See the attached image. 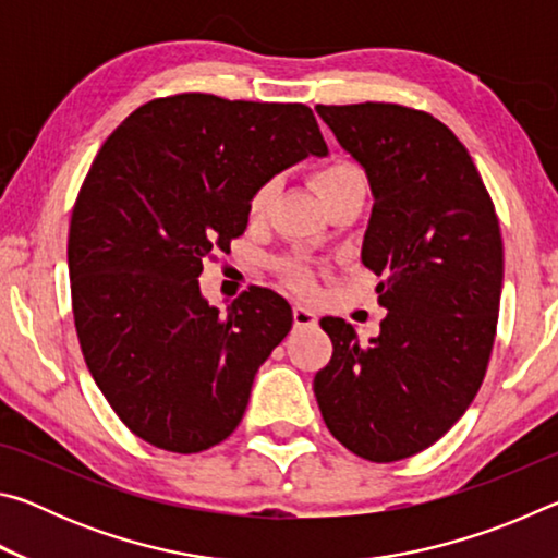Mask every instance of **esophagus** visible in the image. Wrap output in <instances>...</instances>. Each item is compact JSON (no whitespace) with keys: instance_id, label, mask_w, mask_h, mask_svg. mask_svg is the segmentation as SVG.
Here are the masks:
<instances>
[{"instance_id":"obj_1","label":"esophagus","mask_w":558,"mask_h":558,"mask_svg":"<svg viewBox=\"0 0 558 558\" xmlns=\"http://www.w3.org/2000/svg\"><path fill=\"white\" fill-rule=\"evenodd\" d=\"M292 319H295V327H315L317 325V313L313 307L295 305V310H292Z\"/></svg>"}]
</instances>
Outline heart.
<instances>
[{
    "mask_svg": "<svg viewBox=\"0 0 558 558\" xmlns=\"http://www.w3.org/2000/svg\"><path fill=\"white\" fill-rule=\"evenodd\" d=\"M313 182H315L319 199H327V196H332L335 192H339V189L352 186V184H362V174H359L356 167H352V165L332 162V165H327L323 169H317ZM272 189H276L272 184H266V186L258 189L256 196H253V202H251V214L253 216H260L263 211L268 209V204L272 199ZM290 276L295 282H300V286H307V282H310L307 272L302 270L300 266H290Z\"/></svg>",
    "mask_w": 558,
    "mask_h": 558,
    "instance_id": "b5f03b06",
    "label": "heart"
}]
</instances>
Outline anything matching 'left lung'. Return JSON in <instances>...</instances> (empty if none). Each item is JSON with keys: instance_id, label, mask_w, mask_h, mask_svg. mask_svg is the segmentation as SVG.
I'll list each match as a JSON object with an SVG mask.
<instances>
[{"instance_id": "8db88e82", "label": "left lung", "mask_w": 558, "mask_h": 558, "mask_svg": "<svg viewBox=\"0 0 558 558\" xmlns=\"http://www.w3.org/2000/svg\"><path fill=\"white\" fill-rule=\"evenodd\" d=\"M315 110L369 182L362 263L381 276L386 317L369 342L342 317L319 319L335 352L313 389L344 448L403 460L446 436L485 379L502 295L499 221L465 145L428 112Z\"/></svg>"}]
</instances>
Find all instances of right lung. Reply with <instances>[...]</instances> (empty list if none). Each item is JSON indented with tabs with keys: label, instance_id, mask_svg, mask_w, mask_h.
<instances>
[{
	"label": "right lung",
	"instance_id": "right-lung-1",
	"mask_svg": "<svg viewBox=\"0 0 558 558\" xmlns=\"http://www.w3.org/2000/svg\"><path fill=\"white\" fill-rule=\"evenodd\" d=\"M307 157L327 145L302 102L182 93L137 108L93 159L69 231L75 332L112 411L149 446L202 452L241 423L292 307L253 286L221 313L202 295V260Z\"/></svg>",
	"mask_w": 558,
	"mask_h": 558
}]
</instances>
